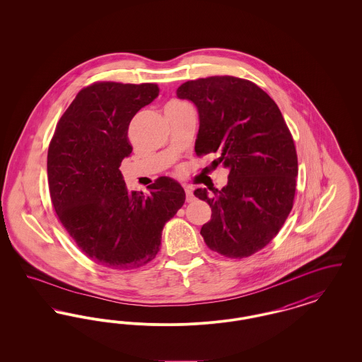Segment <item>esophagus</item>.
<instances>
[{
  "label": "esophagus",
  "mask_w": 362,
  "mask_h": 362,
  "mask_svg": "<svg viewBox=\"0 0 362 362\" xmlns=\"http://www.w3.org/2000/svg\"><path fill=\"white\" fill-rule=\"evenodd\" d=\"M185 191H186V201H187V202H192V201L195 199V197H194V194H192V189H191L189 186H186Z\"/></svg>",
  "instance_id": "34e87169"
}]
</instances>
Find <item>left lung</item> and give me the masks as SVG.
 I'll return each mask as SVG.
<instances>
[{
	"mask_svg": "<svg viewBox=\"0 0 362 362\" xmlns=\"http://www.w3.org/2000/svg\"><path fill=\"white\" fill-rule=\"evenodd\" d=\"M176 96L197 107V155L217 153L211 164L229 171L223 189L194 191L211 207L201 235L224 257H250L272 241L292 210L298 173L292 134L276 102L248 80L199 78L179 86Z\"/></svg>",
	"mask_w": 362,
	"mask_h": 362,
	"instance_id": "1",
	"label": "left lung"
}]
</instances>
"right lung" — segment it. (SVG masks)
Instances as JSON below:
<instances>
[{
  "instance_id": "obj_1",
  "label": "right lung",
  "mask_w": 362,
  "mask_h": 362,
  "mask_svg": "<svg viewBox=\"0 0 362 362\" xmlns=\"http://www.w3.org/2000/svg\"><path fill=\"white\" fill-rule=\"evenodd\" d=\"M158 96L156 84L96 83L81 89L57 124L47 153L52 206L78 248L111 269H137L160 251L185 189L161 176L129 191L119 167L133 148L129 124Z\"/></svg>"
}]
</instances>
